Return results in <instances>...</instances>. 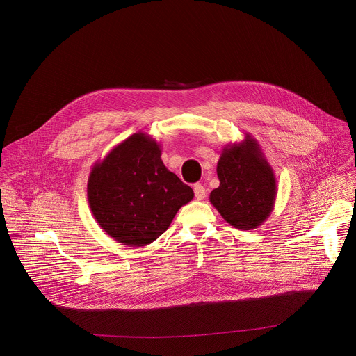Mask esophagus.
<instances>
[{"instance_id":"esophagus-1","label":"esophagus","mask_w":356,"mask_h":356,"mask_svg":"<svg viewBox=\"0 0 356 356\" xmlns=\"http://www.w3.org/2000/svg\"><path fill=\"white\" fill-rule=\"evenodd\" d=\"M193 192H195V197L197 200H203L206 197V189L200 184L193 185Z\"/></svg>"}]
</instances>
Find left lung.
I'll return each mask as SVG.
<instances>
[{
	"mask_svg": "<svg viewBox=\"0 0 356 356\" xmlns=\"http://www.w3.org/2000/svg\"><path fill=\"white\" fill-rule=\"evenodd\" d=\"M219 188L210 192V203L222 218L240 230H254L272 213L276 179L258 141L248 133L240 143L223 149L218 163Z\"/></svg>",
	"mask_w": 356,
	"mask_h": 356,
	"instance_id": "1",
	"label": "left lung"
}]
</instances>
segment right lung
<instances>
[{"mask_svg":"<svg viewBox=\"0 0 356 356\" xmlns=\"http://www.w3.org/2000/svg\"><path fill=\"white\" fill-rule=\"evenodd\" d=\"M88 203L99 227L115 241L145 247L171 225L193 191L161 160V146L138 131L95 163L87 185Z\"/></svg>","mask_w":356,"mask_h":356,"instance_id":"1","label":"right lung"}]
</instances>
